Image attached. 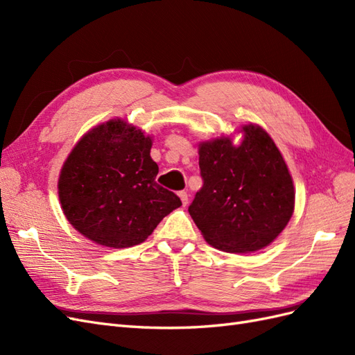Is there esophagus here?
I'll return each mask as SVG.
<instances>
[{
  "label": "esophagus",
  "mask_w": 355,
  "mask_h": 355,
  "mask_svg": "<svg viewBox=\"0 0 355 355\" xmlns=\"http://www.w3.org/2000/svg\"><path fill=\"white\" fill-rule=\"evenodd\" d=\"M179 197L182 200V204H184V206H187V204H188V192L187 191H180L179 192Z\"/></svg>",
  "instance_id": "esophagus-1"
}]
</instances>
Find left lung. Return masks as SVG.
<instances>
[{"mask_svg": "<svg viewBox=\"0 0 355 355\" xmlns=\"http://www.w3.org/2000/svg\"><path fill=\"white\" fill-rule=\"evenodd\" d=\"M234 146L220 137L200 146L202 187L188 211L204 239L223 252L250 253L272 243L295 207L284 159L259 125H244Z\"/></svg>", "mask_w": 355, "mask_h": 355, "instance_id": "obj_1", "label": "left lung"}]
</instances>
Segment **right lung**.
Instances as JSON below:
<instances>
[{
	"label": "right lung",
	"mask_w": 355,
	"mask_h": 355,
	"mask_svg": "<svg viewBox=\"0 0 355 355\" xmlns=\"http://www.w3.org/2000/svg\"><path fill=\"white\" fill-rule=\"evenodd\" d=\"M153 141L112 120L94 127L72 149L59 178L63 213L84 237L106 247L141 244L180 198L157 184Z\"/></svg>",
	"instance_id": "obj_1"
}]
</instances>
